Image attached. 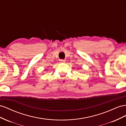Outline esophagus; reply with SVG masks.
<instances>
[{
  "label": "esophagus",
  "mask_w": 126,
  "mask_h": 126,
  "mask_svg": "<svg viewBox=\"0 0 126 126\" xmlns=\"http://www.w3.org/2000/svg\"><path fill=\"white\" fill-rule=\"evenodd\" d=\"M60 61H61V62H62V63L65 62V61L63 60H60Z\"/></svg>",
  "instance_id": "obj_1"
}]
</instances>
